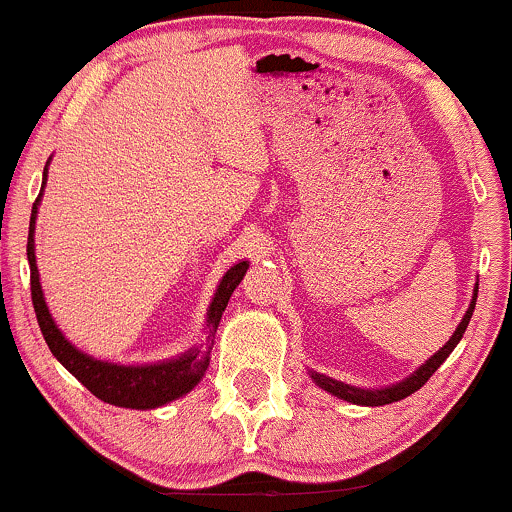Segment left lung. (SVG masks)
I'll use <instances>...</instances> for the list:
<instances>
[{
	"label": "left lung",
	"instance_id": "obj_1",
	"mask_svg": "<svg viewBox=\"0 0 512 512\" xmlns=\"http://www.w3.org/2000/svg\"><path fill=\"white\" fill-rule=\"evenodd\" d=\"M479 289V286H477ZM477 289H474V296H472V303H469L467 313H464L462 322L457 325L455 334L450 337V342H445L443 349L438 351V354H433L428 361L421 366L416 373H411L407 380H402V383L392 385V387H383V390H361V387H351V385H344L339 383V380H332L327 378V375H320L315 373V370H310V378L315 380L317 385L322 387V390H327L330 395L344 399V402H351V404H361V407H383V404H392V402H399V399L414 395L416 390H421V387L426 385V380L431 378L433 373L440 368V363L445 361L452 354V349H455L457 344H460L464 330H467L469 320H472V313H474V305H477Z\"/></svg>",
	"mask_w": 512,
	"mask_h": 512
}]
</instances>
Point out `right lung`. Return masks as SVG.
Masks as SVG:
<instances>
[{"label":"right lung","mask_w":512,"mask_h":512,"mask_svg":"<svg viewBox=\"0 0 512 512\" xmlns=\"http://www.w3.org/2000/svg\"><path fill=\"white\" fill-rule=\"evenodd\" d=\"M48 180V166L43 173V187ZM43 192L35 199L31 211V226H28V245L26 255L28 264H31V298L35 317H38L40 332H43L45 342H48L52 356L62 363L69 373L86 387L91 395H96L103 402L115 404V407L127 409H156L163 404L173 402L195 387L202 375L209 368V354L214 346V334L219 327L223 310H226L228 298L236 291V286L243 281L245 272H248V262H238L228 269L226 276L221 279L219 289L214 293V301L209 305L207 313V342L195 346V349L185 351V354L173 358V361L151 363V366H120V363L98 361V358L86 356L84 351L76 349L64 339V334L57 330L55 320H52L48 305H45L43 289H40V274L35 267V248H33V233H35V216H38V204Z\"/></svg>","instance_id":"obj_1"}]
</instances>
